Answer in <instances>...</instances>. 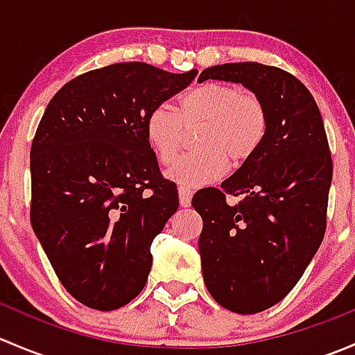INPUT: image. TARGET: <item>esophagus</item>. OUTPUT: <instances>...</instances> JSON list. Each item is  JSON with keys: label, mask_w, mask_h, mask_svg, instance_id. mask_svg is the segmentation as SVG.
<instances>
[{"label": "esophagus", "mask_w": 355, "mask_h": 355, "mask_svg": "<svg viewBox=\"0 0 355 355\" xmlns=\"http://www.w3.org/2000/svg\"><path fill=\"white\" fill-rule=\"evenodd\" d=\"M192 189L189 187H178V198H180V206L182 207H189L191 206V200H192Z\"/></svg>", "instance_id": "obj_1"}]
</instances>
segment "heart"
<instances>
[{"mask_svg":"<svg viewBox=\"0 0 355 355\" xmlns=\"http://www.w3.org/2000/svg\"><path fill=\"white\" fill-rule=\"evenodd\" d=\"M196 134V151L182 156L168 177L182 187L211 184L227 173L230 161L241 166L263 148L270 132V111L254 92L225 82H204L185 92L177 113L164 106L149 111L146 137L161 164L180 155L187 130Z\"/></svg>","mask_w":355,"mask_h":355,"instance_id":"1","label":"heart"}]
</instances>
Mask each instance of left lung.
Listing matches in <instances>:
<instances>
[{
    "label": "left lung",
    "instance_id": "left-lung-1",
    "mask_svg": "<svg viewBox=\"0 0 355 355\" xmlns=\"http://www.w3.org/2000/svg\"><path fill=\"white\" fill-rule=\"evenodd\" d=\"M241 82L266 103L270 132L221 189L196 192L207 292L225 309L256 314L297 285L323 242L333 163L321 113L288 71L256 62L206 68L199 82ZM243 196L239 205L226 196Z\"/></svg>",
    "mask_w": 355,
    "mask_h": 355
}]
</instances>
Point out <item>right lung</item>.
<instances>
[{
	"label": "right lung",
	"instance_id": "obj_1",
	"mask_svg": "<svg viewBox=\"0 0 355 355\" xmlns=\"http://www.w3.org/2000/svg\"><path fill=\"white\" fill-rule=\"evenodd\" d=\"M196 75L141 62L85 71L39 121L31 223L63 287L91 309H118L148 282L151 244L178 209V192L161 175L146 118Z\"/></svg>",
	"mask_w": 355,
	"mask_h": 355
}]
</instances>
